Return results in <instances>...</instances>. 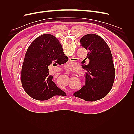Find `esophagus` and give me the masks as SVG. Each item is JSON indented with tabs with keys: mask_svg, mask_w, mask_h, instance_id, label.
<instances>
[{
	"mask_svg": "<svg viewBox=\"0 0 134 134\" xmlns=\"http://www.w3.org/2000/svg\"><path fill=\"white\" fill-rule=\"evenodd\" d=\"M71 60H72V58H70V59H69V60H70V61H71H71H72ZM66 71H67L66 72H69V70H67Z\"/></svg>",
	"mask_w": 134,
	"mask_h": 134,
	"instance_id": "esophagus-1",
	"label": "esophagus"
}]
</instances>
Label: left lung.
<instances>
[{
	"label": "left lung",
	"instance_id": "left-lung-1",
	"mask_svg": "<svg viewBox=\"0 0 134 134\" xmlns=\"http://www.w3.org/2000/svg\"><path fill=\"white\" fill-rule=\"evenodd\" d=\"M80 45L88 51V64L82 65L86 72V85L73 95L86 101L106 97L111 90L115 77L113 57L107 43L99 36L90 34L80 39Z\"/></svg>",
	"mask_w": 134,
	"mask_h": 134
}]
</instances>
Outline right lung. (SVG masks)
Segmentation results:
<instances>
[{
  "instance_id": "add662e5",
  "label": "right lung",
  "mask_w": 134,
  "mask_h": 134,
  "mask_svg": "<svg viewBox=\"0 0 134 134\" xmlns=\"http://www.w3.org/2000/svg\"><path fill=\"white\" fill-rule=\"evenodd\" d=\"M68 61L62 44L55 36L44 34L36 38L28 47L21 72L22 87L27 94L36 100H45L55 96H65L49 75L48 66Z\"/></svg>"
}]
</instances>
